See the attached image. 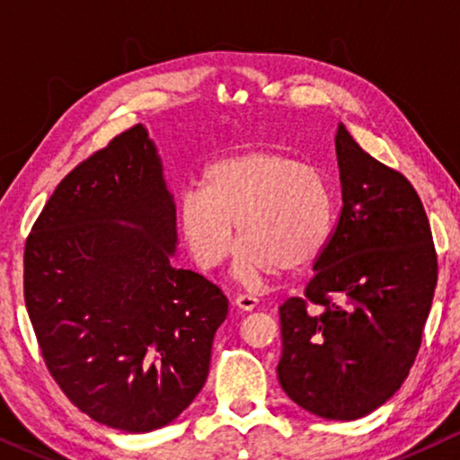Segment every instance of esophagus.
Masks as SVG:
<instances>
[{
  "mask_svg": "<svg viewBox=\"0 0 460 460\" xmlns=\"http://www.w3.org/2000/svg\"><path fill=\"white\" fill-rule=\"evenodd\" d=\"M234 304L241 307V310L251 312V310H255V307H257V297H255V295H251V293H241V295H236Z\"/></svg>",
  "mask_w": 460,
  "mask_h": 460,
  "instance_id": "1",
  "label": "esophagus"
}]
</instances>
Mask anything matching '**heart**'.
Listing matches in <instances>:
<instances>
[{"label": "heart", "mask_w": 460, "mask_h": 460, "mask_svg": "<svg viewBox=\"0 0 460 460\" xmlns=\"http://www.w3.org/2000/svg\"><path fill=\"white\" fill-rule=\"evenodd\" d=\"M178 228L200 268L228 260L244 244L234 272L244 282L301 272L324 253L335 230V197L318 167L280 150L257 148L207 167L203 188L178 199Z\"/></svg>", "instance_id": "b5f03b06"}]
</instances>
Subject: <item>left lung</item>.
<instances>
[{
  "instance_id": "1",
  "label": "left lung",
  "mask_w": 460,
  "mask_h": 460,
  "mask_svg": "<svg viewBox=\"0 0 460 460\" xmlns=\"http://www.w3.org/2000/svg\"><path fill=\"white\" fill-rule=\"evenodd\" d=\"M341 213L305 297L279 307V381L316 417L354 420L392 398L419 354L438 285V255L417 190L335 136Z\"/></svg>"
}]
</instances>
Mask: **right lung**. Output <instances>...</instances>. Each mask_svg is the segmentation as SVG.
Listing matches in <instances>:
<instances>
[{"mask_svg": "<svg viewBox=\"0 0 460 460\" xmlns=\"http://www.w3.org/2000/svg\"><path fill=\"white\" fill-rule=\"evenodd\" d=\"M175 200L144 125L79 163L24 244V304L49 375L98 423L146 433L190 406L228 297L175 268Z\"/></svg>", "mask_w": 460, "mask_h": 460, "instance_id": "right-lung-1", "label": "right lung"}]
</instances>
